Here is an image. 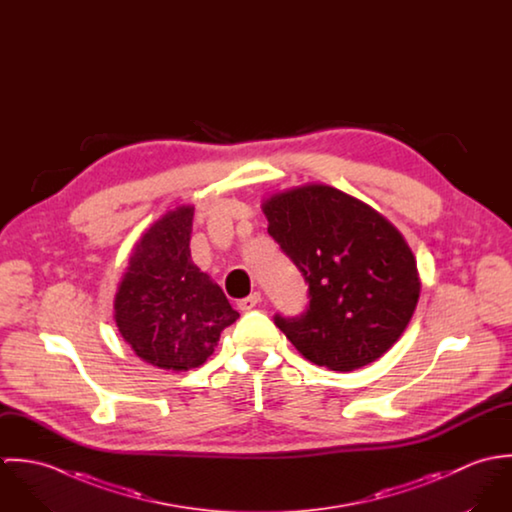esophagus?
Wrapping results in <instances>:
<instances>
[{
  "label": "esophagus",
  "mask_w": 512,
  "mask_h": 512,
  "mask_svg": "<svg viewBox=\"0 0 512 512\" xmlns=\"http://www.w3.org/2000/svg\"><path fill=\"white\" fill-rule=\"evenodd\" d=\"M260 299H262V295H260V293H250L248 297H244V299H240V301H238V307H240L242 311H250V309H254V307L260 303Z\"/></svg>",
  "instance_id": "esophagus-1"
}]
</instances>
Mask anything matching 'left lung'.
<instances>
[{"instance_id": "left-lung-1", "label": "left lung", "mask_w": 512, "mask_h": 512, "mask_svg": "<svg viewBox=\"0 0 512 512\" xmlns=\"http://www.w3.org/2000/svg\"><path fill=\"white\" fill-rule=\"evenodd\" d=\"M268 232L303 274L309 307L274 323L313 365L351 372L380 359L408 327L416 258L398 228L363 201L321 183L262 203Z\"/></svg>"}]
</instances>
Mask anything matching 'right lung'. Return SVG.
I'll list each match as a JSON object with an SVG mask.
<instances>
[{
	"mask_svg": "<svg viewBox=\"0 0 512 512\" xmlns=\"http://www.w3.org/2000/svg\"><path fill=\"white\" fill-rule=\"evenodd\" d=\"M191 230V205L155 220L134 246L114 299L118 331L134 353L175 372L203 365L238 319L211 276L193 264Z\"/></svg>",
	"mask_w": 512,
	"mask_h": 512,
	"instance_id": "obj_1",
	"label": "right lung"
}]
</instances>
